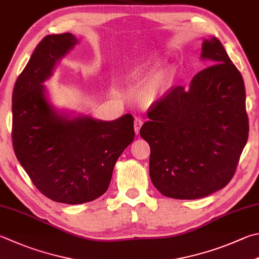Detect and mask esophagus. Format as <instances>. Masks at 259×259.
Returning a JSON list of instances; mask_svg holds the SVG:
<instances>
[{"label":"esophagus","instance_id":"1","mask_svg":"<svg viewBox=\"0 0 259 259\" xmlns=\"http://www.w3.org/2000/svg\"><path fill=\"white\" fill-rule=\"evenodd\" d=\"M142 125H143V120L139 118V117H136V118L134 119V131L136 134H139L141 127H142Z\"/></svg>","mask_w":259,"mask_h":259}]
</instances>
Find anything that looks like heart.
<instances>
[{
  "label": "heart",
  "instance_id": "obj_1",
  "mask_svg": "<svg viewBox=\"0 0 259 259\" xmlns=\"http://www.w3.org/2000/svg\"><path fill=\"white\" fill-rule=\"evenodd\" d=\"M153 62L146 61L141 64L134 65L124 73V80L127 82H136L144 77L148 73L152 70ZM169 81L168 71H160L157 74H154L152 79L150 80L144 91V100L146 102H153L159 98V96L164 91L165 87Z\"/></svg>",
  "mask_w": 259,
  "mask_h": 259
}]
</instances>
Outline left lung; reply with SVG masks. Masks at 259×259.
Returning a JSON list of instances; mask_svg holds the SVG:
<instances>
[{"instance_id": "8db88e82", "label": "left lung", "mask_w": 259, "mask_h": 259, "mask_svg": "<svg viewBox=\"0 0 259 259\" xmlns=\"http://www.w3.org/2000/svg\"><path fill=\"white\" fill-rule=\"evenodd\" d=\"M201 58L213 65L154 102L140 131L151 149L150 178L167 197L197 199L227 186L248 140L240 72L217 37L204 39Z\"/></svg>"}]
</instances>
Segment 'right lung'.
Masks as SVG:
<instances>
[{
    "label": "right lung",
    "instance_id": "add662e5",
    "mask_svg": "<svg viewBox=\"0 0 259 259\" xmlns=\"http://www.w3.org/2000/svg\"><path fill=\"white\" fill-rule=\"evenodd\" d=\"M70 32L48 35L18 76L12 95L14 153L31 182L54 202L82 204L100 197L115 163L134 140V119L111 121L57 111L42 83L76 44Z\"/></svg>",
    "mask_w": 259,
    "mask_h": 259
}]
</instances>
